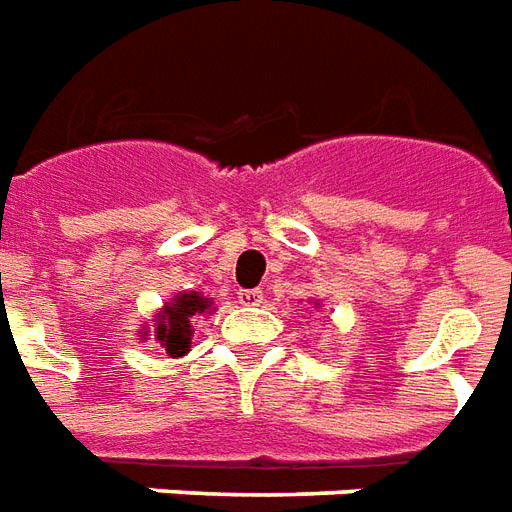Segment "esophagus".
Wrapping results in <instances>:
<instances>
[{
	"label": "esophagus",
	"mask_w": 512,
	"mask_h": 512,
	"mask_svg": "<svg viewBox=\"0 0 512 512\" xmlns=\"http://www.w3.org/2000/svg\"><path fill=\"white\" fill-rule=\"evenodd\" d=\"M237 300H240V305H248V308H259L261 302H264V294L259 289H242Z\"/></svg>",
	"instance_id": "esophagus-1"
}]
</instances>
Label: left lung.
Listing matches in <instances>:
<instances>
[{
	"label": "left lung",
	"mask_w": 512,
	"mask_h": 512,
	"mask_svg": "<svg viewBox=\"0 0 512 512\" xmlns=\"http://www.w3.org/2000/svg\"><path fill=\"white\" fill-rule=\"evenodd\" d=\"M316 308H319V302H316Z\"/></svg>",
	"instance_id": "obj_1"
}]
</instances>
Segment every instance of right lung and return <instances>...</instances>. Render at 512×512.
<instances>
[{
  "label": "right lung",
  "instance_id": "obj_1",
  "mask_svg": "<svg viewBox=\"0 0 512 512\" xmlns=\"http://www.w3.org/2000/svg\"><path fill=\"white\" fill-rule=\"evenodd\" d=\"M215 302L212 297H204L201 292H179L174 294L163 308H158L152 324H141L138 341L158 343L160 349H166L169 357H185L190 352V338H193V324L199 316L212 313Z\"/></svg>",
  "mask_w": 512,
  "mask_h": 512
}]
</instances>
